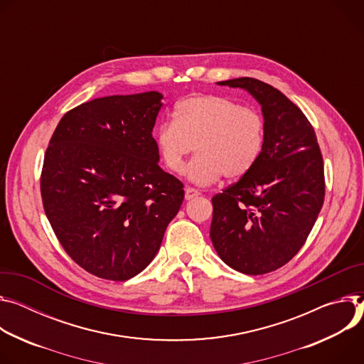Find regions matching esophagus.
I'll return each instance as SVG.
<instances>
[{
    "label": "esophagus",
    "instance_id": "obj_1",
    "mask_svg": "<svg viewBox=\"0 0 364 364\" xmlns=\"http://www.w3.org/2000/svg\"><path fill=\"white\" fill-rule=\"evenodd\" d=\"M199 195V191L198 189H193V188H186L185 189V199H193Z\"/></svg>",
    "mask_w": 364,
    "mask_h": 364
}]
</instances>
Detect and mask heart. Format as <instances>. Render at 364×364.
Wrapping results in <instances>:
<instances>
[{"label": "heart", "mask_w": 364, "mask_h": 364, "mask_svg": "<svg viewBox=\"0 0 364 364\" xmlns=\"http://www.w3.org/2000/svg\"><path fill=\"white\" fill-rule=\"evenodd\" d=\"M264 139L266 123L257 109L213 94L183 98L175 107L173 121H164L154 132L159 159L173 173L183 171L185 159L195 149L198 154L186 173L198 185L223 175L246 176L263 153Z\"/></svg>", "instance_id": "obj_1"}]
</instances>
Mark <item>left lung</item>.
Returning <instances> with one entry per match:
<instances>
[{"mask_svg": "<svg viewBox=\"0 0 364 364\" xmlns=\"http://www.w3.org/2000/svg\"><path fill=\"white\" fill-rule=\"evenodd\" d=\"M250 92L266 123L256 166L213 198L211 240L224 263L245 274L287 264L304 246L324 204V161L305 114L255 77L218 82Z\"/></svg>", "mask_w": 364, "mask_h": 364, "instance_id": "1", "label": "left lung"}]
</instances>
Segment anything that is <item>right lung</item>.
<instances>
[{
	"mask_svg": "<svg viewBox=\"0 0 364 364\" xmlns=\"http://www.w3.org/2000/svg\"><path fill=\"white\" fill-rule=\"evenodd\" d=\"M164 95L95 98L68 111L46 149L40 192L70 259L101 279L144 270L183 200L151 136Z\"/></svg>",
	"mask_w": 364,
	"mask_h": 364,
	"instance_id": "add662e5",
	"label": "right lung"
}]
</instances>
